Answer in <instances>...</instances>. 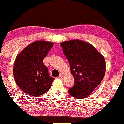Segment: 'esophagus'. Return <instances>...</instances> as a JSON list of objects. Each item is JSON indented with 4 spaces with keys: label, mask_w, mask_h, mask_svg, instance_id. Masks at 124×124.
I'll return each instance as SVG.
<instances>
[{
    "label": "esophagus",
    "mask_w": 124,
    "mask_h": 124,
    "mask_svg": "<svg viewBox=\"0 0 124 124\" xmlns=\"http://www.w3.org/2000/svg\"><path fill=\"white\" fill-rule=\"evenodd\" d=\"M58 77L60 78V79H63V76L62 74H60L59 76Z\"/></svg>",
    "instance_id": "34e87169"
}]
</instances>
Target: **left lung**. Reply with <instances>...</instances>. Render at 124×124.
<instances>
[{"label":"left lung","mask_w":124,"mask_h":124,"mask_svg":"<svg viewBox=\"0 0 124 124\" xmlns=\"http://www.w3.org/2000/svg\"><path fill=\"white\" fill-rule=\"evenodd\" d=\"M61 46L75 81L69 93L76 98H86L104 77L106 64L104 56L90 43L79 39L61 42Z\"/></svg>","instance_id":"obj_1"}]
</instances>
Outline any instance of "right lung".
Segmentation results:
<instances>
[{"instance_id": "add662e5", "label": "right lung", "mask_w": 124, "mask_h": 124, "mask_svg": "<svg viewBox=\"0 0 124 124\" xmlns=\"http://www.w3.org/2000/svg\"><path fill=\"white\" fill-rule=\"evenodd\" d=\"M53 45L51 42L38 40L29 44L17 55L13 68L14 77L24 93L37 97L50 89L54 78L49 76L43 59Z\"/></svg>"}]
</instances>
